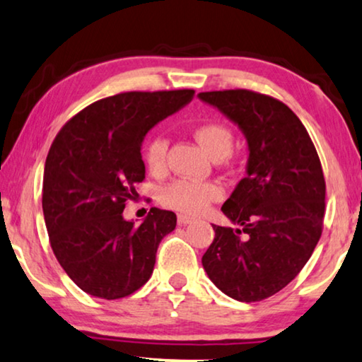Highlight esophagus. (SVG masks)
Segmentation results:
<instances>
[{
	"instance_id": "34e87169",
	"label": "esophagus",
	"mask_w": 362,
	"mask_h": 362,
	"mask_svg": "<svg viewBox=\"0 0 362 362\" xmlns=\"http://www.w3.org/2000/svg\"><path fill=\"white\" fill-rule=\"evenodd\" d=\"M191 222H192L191 217L182 216V214H180V216H177V223H180V225H189Z\"/></svg>"
}]
</instances>
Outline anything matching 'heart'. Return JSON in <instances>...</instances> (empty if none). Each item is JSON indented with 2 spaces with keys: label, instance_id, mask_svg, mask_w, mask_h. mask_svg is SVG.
Returning a JSON list of instances; mask_svg holds the SVG:
<instances>
[{
  "label": "heart",
  "instance_id": "obj_1",
  "mask_svg": "<svg viewBox=\"0 0 362 362\" xmlns=\"http://www.w3.org/2000/svg\"><path fill=\"white\" fill-rule=\"evenodd\" d=\"M194 137L212 156L214 160H223L232 153L233 132L227 125L220 122H207L197 125ZM166 153H168V140L161 134H153L144 144V161L153 175H161L166 168ZM222 196V189L216 182L176 180L165 186L160 192V201L165 207L182 214H199L209 204Z\"/></svg>",
  "mask_w": 362,
  "mask_h": 362
}]
</instances>
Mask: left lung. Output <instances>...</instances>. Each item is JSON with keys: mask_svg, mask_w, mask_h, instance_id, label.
I'll return each instance as SVG.
<instances>
[{"mask_svg": "<svg viewBox=\"0 0 362 362\" xmlns=\"http://www.w3.org/2000/svg\"><path fill=\"white\" fill-rule=\"evenodd\" d=\"M242 130L246 176L222 206L202 256L209 279L240 302L274 296L300 272L322 237L325 177L310 135L277 99L248 90L199 93Z\"/></svg>", "mask_w": 362, "mask_h": 362, "instance_id": "1", "label": "left lung"}]
</instances>
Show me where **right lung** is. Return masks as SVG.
Wrapping results in <instances>:
<instances>
[{
    "instance_id": "1",
    "label": "right lung",
    "mask_w": 362,
    "mask_h": 362,
    "mask_svg": "<svg viewBox=\"0 0 362 362\" xmlns=\"http://www.w3.org/2000/svg\"><path fill=\"white\" fill-rule=\"evenodd\" d=\"M192 96L176 90L104 98L68 120L52 144L42 186L47 232L60 266L86 294L114 300L150 279L176 214L151 207L135 225L122 211L145 180V135Z\"/></svg>"
}]
</instances>
